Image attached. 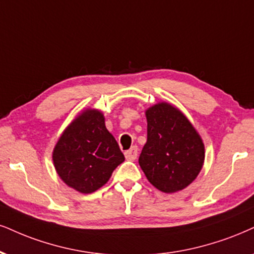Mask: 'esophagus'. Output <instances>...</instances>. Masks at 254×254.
<instances>
[{"instance_id": "esophagus-1", "label": "esophagus", "mask_w": 254, "mask_h": 254, "mask_svg": "<svg viewBox=\"0 0 254 254\" xmlns=\"http://www.w3.org/2000/svg\"><path fill=\"white\" fill-rule=\"evenodd\" d=\"M125 156H126L127 160H130V161L135 160L136 156H137V147L136 146H133L132 148L128 149V151L125 152Z\"/></svg>"}]
</instances>
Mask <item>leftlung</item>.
<instances>
[{
	"label": "left lung",
	"mask_w": 254,
	"mask_h": 254,
	"mask_svg": "<svg viewBox=\"0 0 254 254\" xmlns=\"http://www.w3.org/2000/svg\"><path fill=\"white\" fill-rule=\"evenodd\" d=\"M147 142L139 165L153 186L165 193L186 189L201 171L205 146L199 133L171 103L159 102L146 111Z\"/></svg>",
	"instance_id": "1"
}]
</instances>
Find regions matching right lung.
I'll return each instance as SVG.
<instances>
[{
  "instance_id": "obj_1",
  "label": "right lung",
  "mask_w": 254,
  "mask_h": 254,
  "mask_svg": "<svg viewBox=\"0 0 254 254\" xmlns=\"http://www.w3.org/2000/svg\"><path fill=\"white\" fill-rule=\"evenodd\" d=\"M124 160L117 140L106 128L102 112L92 108L70 122L53 151L59 177L83 194L102 187Z\"/></svg>"
}]
</instances>
